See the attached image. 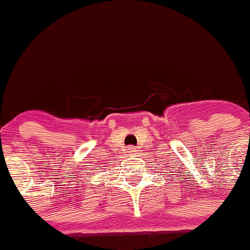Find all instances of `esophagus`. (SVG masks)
<instances>
[{
	"instance_id": "esophagus-1",
	"label": "esophagus",
	"mask_w": 250,
	"mask_h": 250,
	"mask_svg": "<svg viewBox=\"0 0 250 250\" xmlns=\"http://www.w3.org/2000/svg\"><path fill=\"white\" fill-rule=\"evenodd\" d=\"M135 151H137V147H134V146H128L127 147V152L129 155H134Z\"/></svg>"
}]
</instances>
